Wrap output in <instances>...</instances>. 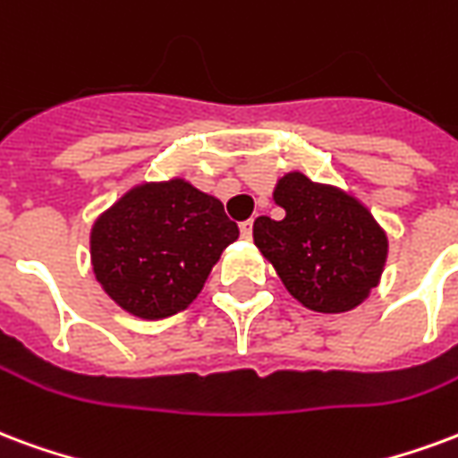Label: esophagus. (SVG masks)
<instances>
[{"label": "esophagus", "mask_w": 458, "mask_h": 458, "mask_svg": "<svg viewBox=\"0 0 458 458\" xmlns=\"http://www.w3.org/2000/svg\"><path fill=\"white\" fill-rule=\"evenodd\" d=\"M252 225H255V223H252V218L245 220V223H240V233H242V238L245 240L252 238Z\"/></svg>", "instance_id": "esophagus-1"}]
</instances>
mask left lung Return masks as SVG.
<instances>
[{
  "instance_id": "left-lung-1",
  "label": "left lung",
  "mask_w": 458,
  "mask_h": 458,
  "mask_svg": "<svg viewBox=\"0 0 458 458\" xmlns=\"http://www.w3.org/2000/svg\"><path fill=\"white\" fill-rule=\"evenodd\" d=\"M274 201L286 216H259L252 235L291 296L318 313L357 308L378 284L388 252L374 216L354 196L301 172L279 179Z\"/></svg>"
}]
</instances>
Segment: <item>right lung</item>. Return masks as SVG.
<instances>
[{"mask_svg":"<svg viewBox=\"0 0 458 458\" xmlns=\"http://www.w3.org/2000/svg\"><path fill=\"white\" fill-rule=\"evenodd\" d=\"M240 235L223 203L184 182L140 184L91 228V264L128 313L160 320L184 310L220 252Z\"/></svg>","mask_w":458,"mask_h":458,"instance_id":"add662e5","label":"right lung"}]
</instances>
